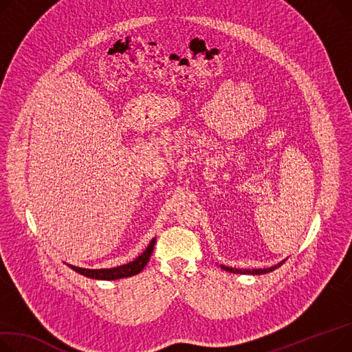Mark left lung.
<instances>
[{
  "mask_svg": "<svg viewBox=\"0 0 352 352\" xmlns=\"http://www.w3.org/2000/svg\"><path fill=\"white\" fill-rule=\"evenodd\" d=\"M285 263V261H282L280 263L272 266V267H267V269H235V267H229V266H223L221 265V269L226 270V272H230V273H241V274H265V273H269V272H273L274 269L280 267Z\"/></svg>",
  "mask_w": 352,
  "mask_h": 352,
  "instance_id": "8db88e82",
  "label": "left lung"
}]
</instances>
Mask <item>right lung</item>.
<instances>
[{
	"label": "right lung",
	"mask_w": 352,
	"mask_h": 352,
	"mask_svg": "<svg viewBox=\"0 0 352 352\" xmlns=\"http://www.w3.org/2000/svg\"><path fill=\"white\" fill-rule=\"evenodd\" d=\"M154 245H155V238H153L150 245L146 248V250L142 254L137 257V259H134L133 262H130L127 265H122V266L111 267V269H83V267H78V266H72V265H67V266L86 277L96 278V280H117V278H123V277H131L146 267V265L150 261V256L154 250Z\"/></svg>",
	"instance_id": "right-lung-1"
}]
</instances>
